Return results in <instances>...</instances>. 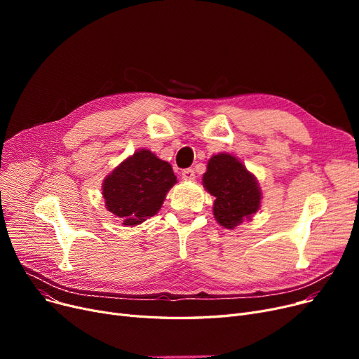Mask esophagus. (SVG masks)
Segmentation results:
<instances>
[{
	"label": "esophagus",
	"mask_w": 359,
	"mask_h": 359,
	"mask_svg": "<svg viewBox=\"0 0 359 359\" xmlns=\"http://www.w3.org/2000/svg\"><path fill=\"white\" fill-rule=\"evenodd\" d=\"M183 180H194L195 179V170L194 168H184L182 172Z\"/></svg>",
	"instance_id": "obj_1"
}]
</instances>
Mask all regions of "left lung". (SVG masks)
Here are the masks:
<instances>
[{
    "label": "left lung",
    "instance_id": "1",
    "mask_svg": "<svg viewBox=\"0 0 359 359\" xmlns=\"http://www.w3.org/2000/svg\"><path fill=\"white\" fill-rule=\"evenodd\" d=\"M203 186L215 198L214 215L225 229L237 227L259 210L262 194L255 176L230 154H218L208 161Z\"/></svg>",
    "mask_w": 359,
    "mask_h": 359
}]
</instances>
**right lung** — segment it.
I'll use <instances>...</instances> for the list:
<instances>
[{"instance_id":"1","label":"right lung","mask_w":359,"mask_h":359,"mask_svg":"<svg viewBox=\"0 0 359 359\" xmlns=\"http://www.w3.org/2000/svg\"><path fill=\"white\" fill-rule=\"evenodd\" d=\"M173 168L151 151L141 149L113 170L103 183L106 208L123 225H137L161 208L176 183Z\"/></svg>"}]
</instances>
